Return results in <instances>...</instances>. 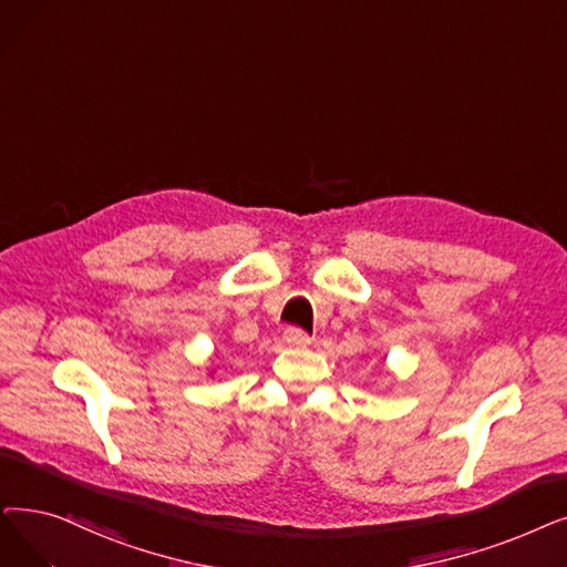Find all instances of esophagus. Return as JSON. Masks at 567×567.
I'll list each match as a JSON object with an SVG mask.
<instances>
[{
  "label": "esophagus",
  "instance_id": "esophagus-1",
  "mask_svg": "<svg viewBox=\"0 0 567 567\" xmlns=\"http://www.w3.org/2000/svg\"><path fill=\"white\" fill-rule=\"evenodd\" d=\"M310 336L303 331V329H297V327H289L285 331V342L291 344V348H306V344H310Z\"/></svg>",
  "mask_w": 567,
  "mask_h": 567
}]
</instances>
